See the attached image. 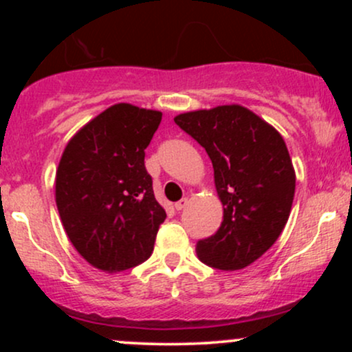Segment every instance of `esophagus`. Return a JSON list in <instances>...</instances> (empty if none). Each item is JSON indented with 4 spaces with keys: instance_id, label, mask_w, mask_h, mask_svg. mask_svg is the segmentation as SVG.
I'll use <instances>...</instances> for the list:
<instances>
[{
    "instance_id": "esophagus-1",
    "label": "esophagus",
    "mask_w": 352,
    "mask_h": 352,
    "mask_svg": "<svg viewBox=\"0 0 352 352\" xmlns=\"http://www.w3.org/2000/svg\"><path fill=\"white\" fill-rule=\"evenodd\" d=\"M187 205H188V199H182L175 204V208L177 210H184L185 207H187Z\"/></svg>"
}]
</instances>
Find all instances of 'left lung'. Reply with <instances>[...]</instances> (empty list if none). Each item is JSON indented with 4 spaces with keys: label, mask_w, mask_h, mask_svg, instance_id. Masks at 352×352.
Masks as SVG:
<instances>
[{
    "label": "left lung",
    "mask_w": 352,
    "mask_h": 352,
    "mask_svg": "<svg viewBox=\"0 0 352 352\" xmlns=\"http://www.w3.org/2000/svg\"><path fill=\"white\" fill-rule=\"evenodd\" d=\"M173 120L207 151L223 205L220 228L197 243L200 261L225 272L252 265L272 248L292 212L296 175L285 140L236 104Z\"/></svg>",
    "instance_id": "1"
}]
</instances>
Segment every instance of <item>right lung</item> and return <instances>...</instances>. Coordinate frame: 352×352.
<instances>
[{"mask_svg": "<svg viewBox=\"0 0 352 352\" xmlns=\"http://www.w3.org/2000/svg\"><path fill=\"white\" fill-rule=\"evenodd\" d=\"M162 112L116 104L69 140L56 172V205L71 243L102 272L134 268L153 252L165 210L145 170Z\"/></svg>", "mask_w": 352, "mask_h": 352, "instance_id": "1", "label": "right lung"}]
</instances>
